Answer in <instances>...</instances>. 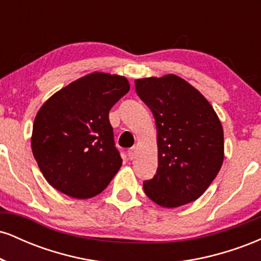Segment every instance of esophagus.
Returning a JSON list of instances; mask_svg holds the SVG:
<instances>
[{
  "label": "esophagus",
  "instance_id": "obj_1",
  "mask_svg": "<svg viewBox=\"0 0 261 261\" xmlns=\"http://www.w3.org/2000/svg\"><path fill=\"white\" fill-rule=\"evenodd\" d=\"M136 151H137V148H136V147H131V148H128V151H127V155H128V158H130V160H134L135 155H136Z\"/></svg>",
  "mask_w": 261,
  "mask_h": 261
}]
</instances>
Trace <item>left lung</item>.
<instances>
[{"label": "left lung", "instance_id": "obj_1", "mask_svg": "<svg viewBox=\"0 0 261 261\" xmlns=\"http://www.w3.org/2000/svg\"><path fill=\"white\" fill-rule=\"evenodd\" d=\"M139 97L153 113L158 168L143 181L152 201L167 208L199 199L220 172L223 128L208 100L176 74L135 81Z\"/></svg>", "mask_w": 261, "mask_h": 261}]
</instances>
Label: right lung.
<instances>
[{
  "label": "right lung",
  "instance_id": "obj_1",
  "mask_svg": "<svg viewBox=\"0 0 261 261\" xmlns=\"http://www.w3.org/2000/svg\"><path fill=\"white\" fill-rule=\"evenodd\" d=\"M130 91L126 77L93 72L53 94L35 116L32 151L46 181L74 199L108 187L122 160L109 110Z\"/></svg>",
  "mask_w": 261,
  "mask_h": 261
}]
</instances>
